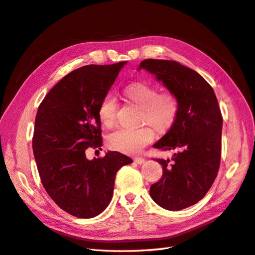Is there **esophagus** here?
<instances>
[{"label": "esophagus", "instance_id": "obj_1", "mask_svg": "<svg viewBox=\"0 0 255 255\" xmlns=\"http://www.w3.org/2000/svg\"><path fill=\"white\" fill-rule=\"evenodd\" d=\"M134 161H135L136 164H138V165H141V164L144 163V158H143V157L137 156V157H134Z\"/></svg>", "mask_w": 255, "mask_h": 255}]
</instances>
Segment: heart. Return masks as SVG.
Instances as JSON below:
<instances>
[{
  "mask_svg": "<svg viewBox=\"0 0 255 255\" xmlns=\"http://www.w3.org/2000/svg\"><path fill=\"white\" fill-rule=\"evenodd\" d=\"M123 95L128 102L141 109L139 125H149L158 133H166L177 119L180 103L171 91L158 92V88L146 83H134L127 86ZM118 102L112 92L103 96L99 104L98 116L102 125L113 128L116 125ZM154 139V132L150 127L137 129H117L106 138L110 149L126 154L140 152Z\"/></svg>",
  "mask_w": 255,
  "mask_h": 255,
  "instance_id": "heart-1",
  "label": "heart"
}]
</instances>
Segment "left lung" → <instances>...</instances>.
Wrapping results in <instances>:
<instances>
[{
  "label": "left lung",
  "mask_w": 255,
  "mask_h": 255,
  "mask_svg": "<svg viewBox=\"0 0 255 255\" xmlns=\"http://www.w3.org/2000/svg\"><path fill=\"white\" fill-rule=\"evenodd\" d=\"M148 71L173 92L180 112L172 128L153 148L175 150L163 166L160 180L150 187L153 201L168 211L199 202L217 176L221 155L222 116L217 98L201 75L177 61L144 59L137 70Z\"/></svg>",
  "instance_id": "8db88e82"
}]
</instances>
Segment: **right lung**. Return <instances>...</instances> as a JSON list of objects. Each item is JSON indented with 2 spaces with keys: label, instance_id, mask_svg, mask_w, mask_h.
Segmentation results:
<instances>
[{
  "label": "right lung",
  "instance_id": "obj_1",
  "mask_svg": "<svg viewBox=\"0 0 255 255\" xmlns=\"http://www.w3.org/2000/svg\"><path fill=\"white\" fill-rule=\"evenodd\" d=\"M127 61L88 65L67 74L38 107L33 137L41 183L61 210L79 218H94L109 206L116 173L133 160L109 151L87 159L89 146L102 145L98 109Z\"/></svg>",
  "mask_w": 255,
  "mask_h": 255
}]
</instances>
